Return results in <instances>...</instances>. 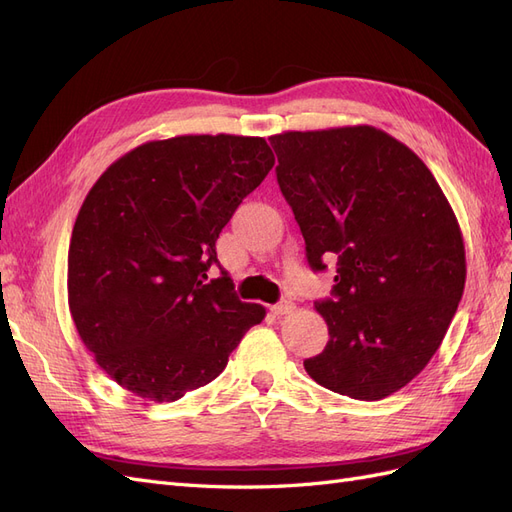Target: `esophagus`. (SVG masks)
<instances>
[{
	"label": "esophagus",
	"mask_w": 512,
	"mask_h": 512,
	"mask_svg": "<svg viewBox=\"0 0 512 512\" xmlns=\"http://www.w3.org/2000/svg\"><path fill=\"white\" fill-rule=\"evenodd\" d=\"M271 312H273L275 316H286V314L294 312V303L288 301V299H282L280 303H275V305L271 307Z\"/></svg>",
	"instance_id": "34e87169"
}]
</instances>
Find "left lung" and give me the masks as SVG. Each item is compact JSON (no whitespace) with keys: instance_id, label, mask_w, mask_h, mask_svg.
<instances>
[{"instance_id":"obj_1","label":"left lung","mask_w":512,"mask_h":512,"mask_svg":"<svg viewBox=\"0 0 512 512\" xmlns=\"http://www.w3.org/2000/svg\"><path fill=\"white\" fill-rule=\"evenodd\" d=\"M277 183L307 262L337 258L333 299L316 303L329 342L305 371L324 389L376 401L414 380L440 348L466 286V250L436 177L374 126L269 138Z\"/></svg>"}]
</instances>
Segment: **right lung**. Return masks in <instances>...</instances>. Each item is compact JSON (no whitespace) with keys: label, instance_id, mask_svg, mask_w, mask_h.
<instances>
[{"label":"right lung","instance_id":"1","mask_svg":"<svg viewBox=\"0 0 512 512\" xmlns=\"http://www.w3.org/2000/svg\"><path fill=\"white\" fill-rule=\"evenodd\" d=\"M265 138L188 134L108 166L76 215L68 305L83 344L123 389L164 404L218 378L265 307L218 262L222 228L269 175Z\"/></svg>","mask_w":512,"mask_h":512}]
</instances>
